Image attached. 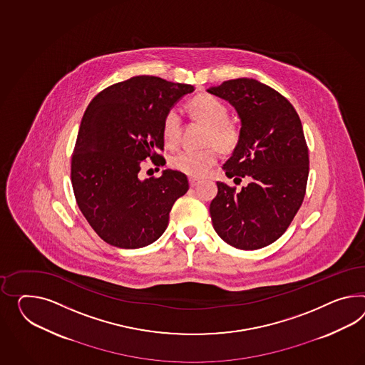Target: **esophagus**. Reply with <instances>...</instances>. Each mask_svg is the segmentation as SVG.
Listing matches in <instances>:
<instances>
[{
  "instance_id": "obj_1",
  "label": "esophagus",
  "mask_w": 365,
  "mask_h": 365,
  "mask_svg": "<svg viewBox=\"0 0 365 365\" xmlns=\"http://www.w3.org/2000/svg\"><path fill=\"white\" fill-rule=\"evenodd\" d=\"M198 182H200V180H197V178H189V184H190V187H195L196 185H198Z\"/></svg>"
}]
</instances>
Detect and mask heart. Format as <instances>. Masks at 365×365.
Instances as JSON below:
<instances>
[{
  "mask_svg": "<svg viewBox=\"0 0 365 365\" xmlns=\"http://www.w3.org/2000/svg\"><path fill=\"white\" fill-rule=\"evenodd\" d=\"M193 118L207 125L204 141L220 150H232L240 139L235 124L227 120V108L213 95L202 94L189 102ZM181 136V118L178 110H169L163 119V140L169 148H176ZM218 153L213 145L200 150H181L169 160L170 167L192 178H201L217 163Z\"/></svg>",
  "mask_w": 365,
  "mask_h": 365,
  "instance_id": "heart-1",
  "label": "heart"
}]
</instances>
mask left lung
Segmentation results:
<instances>
[{
	"instance_id": "1",
	"label": "left lung",
	"mask_w": 365,
	"mask_h": 365,
	"mask_svg": "<svg viewBox=\"0 0 365 365\" xmlns=\"http://www.w3.org/2000/svg\"><path fill=\"white\" fill-rule=\"evenodd\" d=\"M206 91L227 101L241 119L240 139L224 164L226 176L252 180L240 192L217 182L209 207L213 227L235 249L257 250L287 230L306 195L309 148L299 115L283 95L250 78Z\"/></svg>"
}]
</instances>
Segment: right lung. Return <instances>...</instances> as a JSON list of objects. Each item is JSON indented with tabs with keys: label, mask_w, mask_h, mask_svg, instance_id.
Instances as JSON below:
<instances>
[{
	"label": "right lung",
	"mask_w": 365,
	"mask_h": 365,
	"mask_svg": "<svg viewBox=\"0 0 365 365\" xmlns=\"http://www.w3.org/2000/svg\"><path fill=\"white\" fill-rule=\"evenodd\" d=\"M192 84L150 75L132 76L95 96L84 111L71 159L75 200L104 242L139 249L165 232L169 212L189 189L187 178L165 169L139 178L141 163L165 160L163 119Z\"/></svg>",
	"instance_id": "right-lung-1"
}]
</instances>
